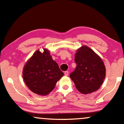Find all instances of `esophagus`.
<instances>
[{
    "label": "esophagus",
    "instance_id": "1",
    "mask_svg": "<svg viewBox=\"0 0 124 124\" xmlns=\"http://www.w3.org/2000/svg\"><path fill=\"white\" fill-rule=\"evenodd\" d=\"M64 75L65 76H68V71H65L64 72Z\"/></svg>",
    "mask_w": 124,
    "mask_h": 124
}]
</instances>
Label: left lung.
Wrapping results in <instances>:
<instances>
[{"label":"left lung","instance_id":"obj_1","mask_svg":"<svg viewBox=\"0 0 124 124\" xmlns=\"http://www.w3.org/2000/svg\"><path fill=\"white\" fill-rule=\"evenodd\" d=\"M75 61L76 67L70 77L77 90L83 94L97 91L106 75V68L101 58L87 46H83L77 49Z\"/></svg>","mask_w":124,"mask_h":124}]
</instances>
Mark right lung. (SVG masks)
I'll return each mask as SVG.
<instances>
[{"label": "right lung", "mask_w": 124, "mask_h": 124, "mask_svg": "<svg viewBox=\"0 0 124 124\" xmlns=\"http://www.w3.org/2000/svg\"><path fill=\"white\" fill-rule=\"evenodd\" d=\"M63 76L58 64L52 60L49 51L37 50L24 65L23 80L29 89L39 95H47L54 89Z\"/></svg>", "instance_id": "add662e5"}]
</instances>
